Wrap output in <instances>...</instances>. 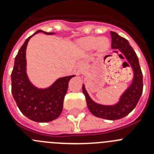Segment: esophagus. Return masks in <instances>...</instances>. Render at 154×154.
Masks as SVG:
<instances>
[{
  "label": "esophagus",
  "instance_id": "obj_1",
  "mask_svg": "<svg viewBox=\"0 0 154 154\" xmlns=\"http://www.w3.org/2000/svg\"><path fill=\"white\" fill-rule=\"evenodd\" d=\"M84 67H85V64L83 62H80V63L78 64V70L79 72H82V71H83Z\"/></svg>",
  "mask_w": 154,
  "mask_h": 154
}]
</instances>
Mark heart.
<instances>
[{"instance_id":"heart-1","label":"heart","mask_w":154,"mask_h":154,"mask_svg":"<svg viewBox=\"0 0 154 154\" xmlns=\"http://www.w3.org/2000/svg\"><path fill=\"white\" fill-rule=\"evenodd\" d=\"M79 45L85 51H92L96 48L99 54H105L110 48V42L106 37H87L79 41Z\"/></svg>"}]
</instances>
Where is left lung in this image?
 I'll list each match as a JSON object with an SVG mask.
<instances>
[{
    "label": "left lung",
    "mask_w": 154,
    "mask_h": 154,
    "mask_svg": "<svg viewBox=\"0 0 154 154\" xmlns=\"http://www.w3.org/2000/svg\"><path fill=\"white\" fill-rule=\"evenodd\" d=\"M112 48L115 52H120L122 58H126L128 65L133 69V77L131 83L127 89L122 93L117 103L112 105H103L96 103L87 92L84 84H82V92L85 96L88 109L92 115L96 117L109 120H116L122 119L131 112L143 92V74L139 63L137 55L130 43L126 38L119 36L117 33L111 31Z\"/></svg>",
    "instance_id": "obj_1"
}]
</instances>
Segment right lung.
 <instances>
[{"instance_id":"1","label":"right lung","mask_w":154,"mask_h":154,"mask_svg":"<svg viewBox=\"0 0 154 154\" xmlns=\"http://www.w3.org/2000/svg\"><path fill=\"white\" fill-rule=\"evenodd\" d=\"M39 32L48 35L55 34L38 30L25 40L14 60L11 92L17 107L26 117L38 123H48L57 119L62 113L69 82L75 75L57 79L47 88H38L31 82L27 73L26 49L31 37Z\"/></svg>"}]
</instances>
